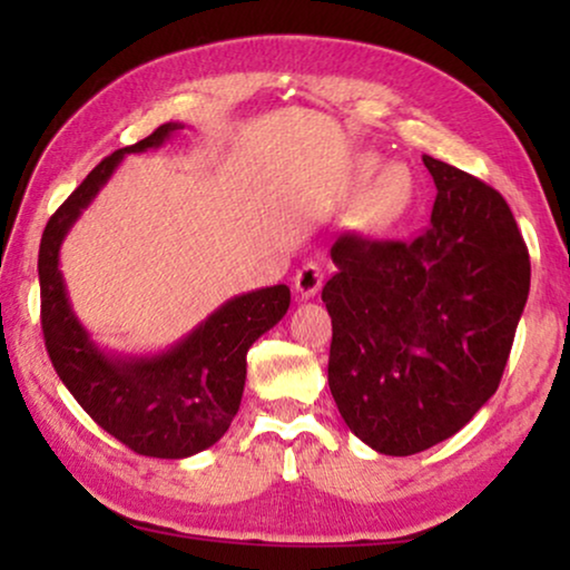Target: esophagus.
Listing matches in <instances>:
<instances>
[{
  "mask_svg": "<svg viewBox=\"0 0 570 570\" xmlns=\"http://www.w3.org/2000/svg\"><path fill=\"white\" fill-rule=\"evenodd\" d=\"M324 283V267L318 262H308L295 272V293H298L301 301L314 298V295L322 291Z\"/></svg>",
  "mask_w": 570,
  "mask_h": 570,
  "instance_id": "1",
  "label": "esophagus"
}]
</instances>
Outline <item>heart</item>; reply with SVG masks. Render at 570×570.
<instances>
[{
    "instance_id": "obj_1",
    "label": "heart",
    "mask_w": 570,
    "mask_h": 570,
    "mask_svg": "<svg viewBox=\"0 0 570 570\" xmlns=\"http://www.w3.org/2000/svg\"><path fill=\"white\" fill-rule=\"evenodd\" d=\"M379 186H381V194H384V205L386 202L389 205H404L412 194V181H410L407 170L396 168V166L384 170Z\"/></svg>"
}]
</instances>
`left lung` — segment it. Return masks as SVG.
Instances as JSON below:
<instances>
[{"label": "left lung", "instance_id": "left-lung-1", "mask_svg": "<svg viewBox=\"0 0 570 570\" xmlns=\"http://www.w3.org/2000/svg\"><path fill=\"white\" fill-rule=\"evenodd\" d=\"M435 189L415 240H334L330 389L379 454L410 456L470 423L501 384L529 295V252L493 186L423 155Z\"/></svg>", "mask_w": 570, "mask_h": 570}]
</instances>
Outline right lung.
I'll use <instances>...</instances> for the list:
<instances>
[{
  "label": "right lung",
  "instance_id": "add662e5",
  "mask_svg": "<svg viewBox=\"0 0 570 570\" xmlns=\"http://www.w3.org/2000/svg\"><path fill=\"white\" fill-rule=\"evenodd\" d=\"M184 124L168 121L100 160L46 223L38 248L41 326L59 379L80 407L142 456L184 459L223 439L246 384V353L291 306V287L272 285L225 301L205 322L155 355L106 353L75 316L59 248L82 209L96 199L124 155L160 147Z\"/></svg>",
  "mask_w": 570,
  "mask_h": 570
}]
</instances>
